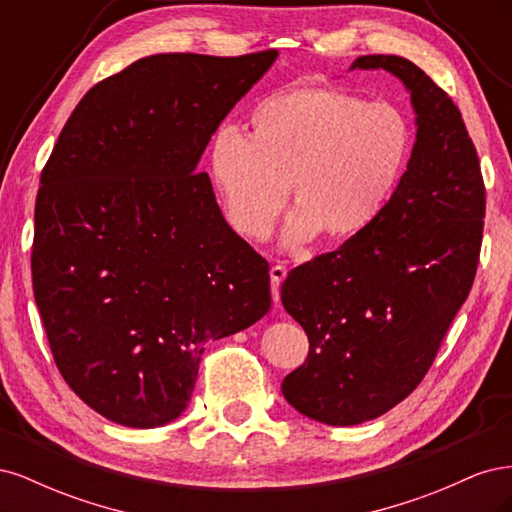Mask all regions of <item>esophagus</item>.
<instances>
[{
	"label": "esophagus",
	"mask_w": 512,
	"mask_h": 512,
	"mask_svg": "<svg viewBox=\"0 0 512 512\" xmlns=\"http://www.w3.org/2000/svg\"><path fill=\"white\" fill-rule=\"evenodd\" d=\"M286 267L282 265H273L271 267V294H273V301L280 303V286L286 280Z\"/></svg>",
	"instance_id": "obj_1"
}]
</instances>
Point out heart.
I'll return each mask as SVG.
<instances>
[{"mask_svg": "<svg viewBox=\"0 0 512 512\" xmlns=\"http://www.w3.org/2000/svg\"><path fill=\"white\" fill-rule=\"evenodd\" d=\"M250 134L224 126L209 145V175L228 224L247 239L269 235L292 203L282 239L303 245L324 232L359 237L389 207L412 156L399 108L337 87H290L262 98Z\"/></svg>", "mask_w": 512, "mask_h": 512, "instance_id": "1", "label": "heart"}]
</instances>
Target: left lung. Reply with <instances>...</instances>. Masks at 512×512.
<instances>
[{
	"mask_svg": "<svg viewBox=\"0 0 512 512\" xmlns=\"http://www.w3.org/2000/svg\"><path fill=\"white\" fill-rule=\"evenodd\" d=\"M406 87L416 138L389 207L359 237L292 269L282 303L309 339L284 378L288 404L350 427L404 401L427 374L474 282L485 185L459 108L412 61L363 55Z\"/></svg>",
	"mask_w": 512,
	"mask_h": 512,
	"instance_id": "left-lung-1",
	"label": "left lung"
}]
</instances>
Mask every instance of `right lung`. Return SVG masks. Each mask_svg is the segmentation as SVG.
Instances as JSON below:
<instances>
[{"label": "right lung", "instance_id": "add662e5", "mask_svg": "<svg viewBox=\"0 0 512 512\" xmlns=\"http://www.w3.org/2000/svg\"><path fill=\"white\" fill-rule=\"evenodd\" d=\"M275 59H138L87 91L42 170L36 305L59 374L108 421L173 423L205 346L269 312V262L196 168Z\"/></svg>", "mask_w": 512, "mask_h": 512}]
</instances>
